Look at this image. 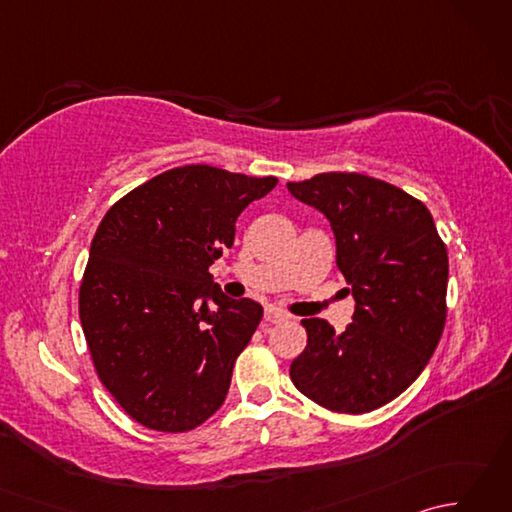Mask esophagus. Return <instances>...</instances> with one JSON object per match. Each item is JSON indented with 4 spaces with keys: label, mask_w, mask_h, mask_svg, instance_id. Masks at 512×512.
I'll return each instance as SVG.
<instances>
[{
    "label": "esophagus",
    "mask_w": 512,
    "mask_h": 512,
    "mask_svg": "<svg viewBox=\"0 0 512 512\" xmlns=\"http://www.w3.org/2000/svg\"><path fill=\"white\" fill-rule=\"evenodd\" d=\"M264 319H266L268 323H281V321H288V314L277 310V308H266Z\"/></svg>",
    "instance_id": "obj_1"
}]
</instances>
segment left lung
<instances>
[{
	"mask_svg": "<svg viewBox=\"0 0 512 512\" xmlns=\"http://www.w3.org/2000/svg\"><path fill=\"white\" fill-rule=\"evenodd\" d=\"M336 237L352 290V323L303 319L308 345L290 365L303 396L336 413H367L400 396L436 352L447 321L449 257L427 206L385 180L330 171L288 182Z\"/></svg>",
	"mask_w": 512,
	"mask_h": 512,
	"instance_id": "1",
	"label": "left lung"
}]
</instances>
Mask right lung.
<instances>
[{"mask_svg":"<svg viewBox=\"0 0 512 512\" xmlns=\"http://www.w3.org/2000/svg\"><path fill=\"white\" fill-rule=\"evenodd\" d=\"M277 178L169 169L123 195L92 239L79 317L96 376L129 418L182 433L222 407L262 306L231 299L209 266Z\"/></svg>","mask_w":512,"mask_h":512,"instance_id":"obj_1","label":"right lung"}]
</instances>
